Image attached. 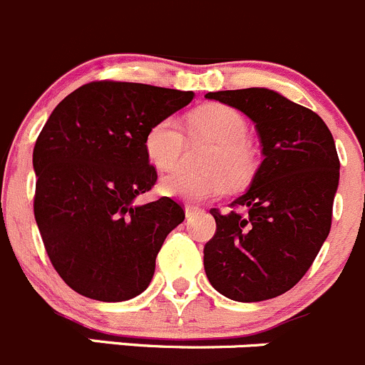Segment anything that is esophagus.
<instances>
[{
	"mask_svg": "<svg viewBox=\"0 0 365 365\" xmlns=\"http://www.w3.org/2000/svg\"><path fill=\"white\" fill-rule=\"evenodd\" d=\"M203 208L201 207H196V205H185V215L189 219H192V217H196V215H200V214H203Z\"/></svg>",
	"mask_w": 365,
	"mask_h": 365,
	"instance_id": "34e87169",
	"label": "esophagus"
}]
</instances>
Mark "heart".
Segmentation results:
<instances>
[{"label": "heart", "mask_w": 365, "mask_h": 365, "mask_svg": "<svg viewBox=\"0 0 365 365\" xmlns=\"http://www.w3.org/2000/svg\"><path fill=\"white\" fill-rule=\"evenodd\" d=\"M189 133L194 140L215 143L205 168L208 171L176 169L162 178V190L168 196L200 203L221 196L228 183L244 185L257 171L258 157L247 140V121L237 108L228 105H205L189 115ZM144 148L151 164L162 171L175 169L187 150V137L176 118L158 119L148 130Z\"/></svg>", "instance_id": "heart-1"}]
</instances>
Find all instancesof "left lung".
<instances>
[{
	"label": "left lung",
	"instance_id": "1",
	"mask_svg": "<svg viewBox=\"0 0 365 365\" xmlns=\"http://www.w3.org/2000/svg\"><path fill=\"white\" fill-rule=\"evenodd\" d=\"M205 98L244 112L264 155L230 210L210 208L215 233L205 244V272L215 291L235 302L277 298L305 277L330 233L341 169L334 137L316 112L269 88Z\"/></svg>",
	"mask_w": 365,
	"mask_h": 365
}]
</instances>
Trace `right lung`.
<instances>
[{
  "mask_svg": "<svg viewBox=\"0 0 365 365\" xmlns=\"http://www.w3.org/2000/svg\"><path fill=\"white\" fill-rule=\"evenodd\" d=\"M194 93L100 80L63 98L34 148V214L46 253L73 291L125 302L150 285L165 237L185 219L182 205L153 189L148 130L192 101Z\"/></svg>",
  "mask_w": 365,
  "mask_h": 365,
  "instance_id": "1",
  "label": "right lung"
}]
</instances>
